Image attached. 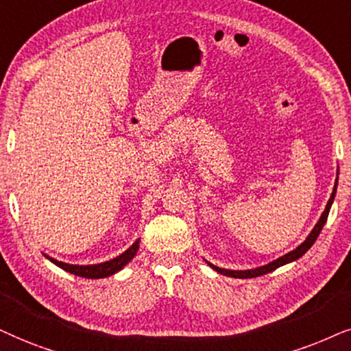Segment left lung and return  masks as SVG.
Returning a JSON list of instances; mask_svg holds the SVG:
<instances>
[{"label":"left lung","mask_w":351,"mask_h":351,"mask_svg":"<svg viewBox=\"0 0 351 351\" xmlns=\"http://www.w3.org/2000/svg\"><path fill=\"white\" fill-rule=\"evenodd\" d=\"M335 191H337V181H335V186H334V191H332V195H330L329 202L328 205H326V210L322 212L319 221L316 223V226L313 228V231L310 232V236L306 237V241L303 242V244H300L297 247L295 250L289 252V254H286L284 256H281V258L271 261V263L261 266V268H256V269H247V271H232V269H223V268H218V266H215L212 263H208L210 266H212L213 269H217L218 273L224 274V276H231V278H239V279H249V278H256V276H263V274L266 273H271V271H274L276 268H279V266L286 265V263H291V261L300 258V256L305 254V252L310 249V247L315 244L316 237L319 236V232L322 230V226H324L326 219H328V215H329V210H330V205H332V200L335 197Z\"/></svg>","instance_id":"left-lung-1"}]
</instances>
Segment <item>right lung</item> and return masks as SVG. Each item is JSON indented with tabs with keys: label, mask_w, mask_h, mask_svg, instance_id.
<instances>
[{
	"label": "right lung",
	"mask_w": 351,
	"mask_h": 351,
	"mask_svg": "<svg viewBox=\"0 0 351 351\" xmlns=\"http://www.w3.org/2000/svg\"><path fill=\"white\" fill-rule=\"evenodd\" d=\"M139 249V241L134 242V244L130 247L127 252H123L120 256H117V258L110 260V261H106V263H99V265H88V266H78V265H67V263H62V261H58L54 258H48L53 261L54 265H58L59 268H62L65 271H69V273L75 274V276H80V278H88V279H101V278H107V276H112V274H115L117 271H120L123 268L125 265L128 263L130 260L133 258L134 255H136V252Z\"/></svg>",
	"instance_id": "right-lung-1"
}]
</instances>
